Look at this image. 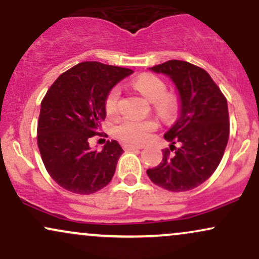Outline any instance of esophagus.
Returning <instances> with one entry per match:
<instances>
[{
    "label": "esophagus",
    "mask_w": 259,
    "mask_h": 259,
    "mask_svg": "<svg viewBox=\"0 0 259 259\" xmlns=\"http://www.w3.org/2000/svg\"><path fill=\"white\" fill-rule=\"evenodd\" d=\"M123 148L125 151H132V150H141V148H144V146H136V145H129V144H125L123 146Z\"/></svg>",
    "instance_id": "obj_1"
}]
</instances>
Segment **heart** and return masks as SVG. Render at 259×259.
Returning <instances> with one entry per match:
<instances>
[{
  "mask_svg": "<svg viewBox=\"0 0 259 259\" xmlns=\"http://www.w3.org/2000/svg\"><path fill=\"white\" fill-rule=\"evenodd\" d=\"M134 88L144 95L150 102H157V108L163 113H169L174 109V101L165 96L167 86L159 78L151 74H144L134 81ZM120 89L114 88L106 99V111L108 114H115L119 103ZM157 127L153 120H139L125 118L115 126V135L125 144H144L150 138L151 133Z\"/></svg>",
  "mask_w": 259,
  "mask_h": 259,
  "instance_id": "b5f03b06",
  "label": "heart"
}]
</instances>
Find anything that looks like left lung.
<instances>
[{
  "label": "left lung",
  "instance_id": "obj_1",
  "mask_svg": "<svg viewBox=\"0 0 259 259\" xmlns=\"http://www.w3.org/2000/svg\"><path fill=\"white\" fill-rule=\"evenodd\" d=\"M150 70L171 80L179 114L164 134L170 150L162 151V162L147 175L168 191H189L214 173L223 158L229 139L228 102L209 74L189 62L171 59Z\"/></svg>",
  "mask_w": 259,
  "mask_h": 259
}]
</instances>
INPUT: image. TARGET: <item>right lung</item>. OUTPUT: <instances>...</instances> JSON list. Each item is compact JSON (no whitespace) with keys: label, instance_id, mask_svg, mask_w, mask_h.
<instances>
[{"label":"right lung","instance_id":"add662e5","mask_svg":"<svg viewBox=\"0 0 259 259\" xmlns=\"http://www.w3.org/2000/svg\"><path fill=\"white\" fill-rule=\"evenodd\" d=\"M126 68L82 62L59 75L41 102L37 146L46 170L59 186L90 195L111 183L123 148L115 140L101 151L89 140L106 118V99Z\"/></svg>","mask_w":259,"mask_h":259}]
</instances>
